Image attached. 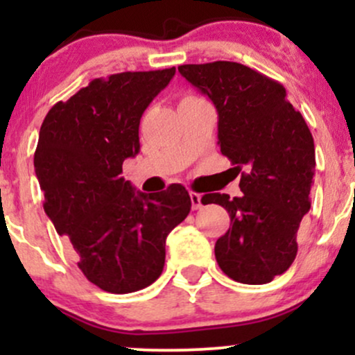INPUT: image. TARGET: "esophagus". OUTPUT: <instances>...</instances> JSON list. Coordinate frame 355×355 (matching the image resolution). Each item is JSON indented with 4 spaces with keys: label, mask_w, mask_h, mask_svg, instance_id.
I'll return each mask as SVG.
<instances>
[{
    "label": "esophagus",
    "mask_w": 355,
    "mask_h": 355,
    "mask_svg": "<svg viewBox=\"0 0 355 355\" xmlns=\"http://www.w3.org/2000/svg\"><path fill=\"white\" fill-rule=\"evenodd\" d=\"M190 200H191V209L198 210L202 209V195L197 193V191H190Z\"/></svg>",
    "instance_id": "esophagus-1"
}]
</instances>
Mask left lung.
<instances>
[{"instance_id": "1", "label": "left lung", "mask_w": 355, "mask_h": 355, "mask_svg": "<svg viewBox=\"0 0 355 355\" xmlns=\"http://www.w3.org/2000/svg\"><path fill=\"white\" fill-rule=\"evenodd\" d=\"M178 71L215 105L220 152L242 173L240 197H202L203 205L218 203L230 215V229L215 243L218 267L235 282H272L295 260L297 230L311 210V130L282 85L245 64L214 61Z\"/></svg>"}]
</instances>
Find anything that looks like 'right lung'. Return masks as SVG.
I'll return each mask as SVG.
<instances>
[{"label":"right lung","instance_id":"add662e5","mask_svg":"<svg viewBox=\"0 0 355 355\" xmlns=\"http://www.w3.org/2000/svg\"><path fill=\"white\" fill-rule=\"evenodd\" d=\"M173 75L175 67L96 78L58 101L40 128L35 172L44 211L85 277L112 294L141 291L160 277L166 235L191 207L180 183L144 193L120 177L126 158L140 152L141 115Z\"/></svg>","mask_w":355,"mask_h":355}]
</instances>
